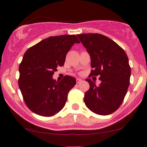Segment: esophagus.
<instances>
[{
  "mask_svg": "<svg viewBox=\"0 0 147 147\" xmlns=\"http://www.w3.org/2000/svg\"><path fill=\"white\" fill-rule=\"evenodd\" d=\"M76 81H77V84H79V83H81V82H83V80L80 78H77V79H76Z\"/></svg>",
  "mask_w": 147,
  "mask_h": 147,
  "instance_id": "1",
  "label": "esophagus"
}]
</instances>
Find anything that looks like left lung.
Segmentation results:
<instances>
[{"label":"left lung","instance_id":"left-lung-1","mask_svg":"<svg viewBox=\"0 0 147 147\" xmlns=\"http://www.w3.org/2000/svg\"><path fill=\"white\" fill-rule=\"evenodd\" d=\"M90 57V75L99 76L101 83L86 79L90 88L84 95L86 106L92 112L108 115L124 100L130 83L131 68L124 50L109 37L100 34L77 35Z\"/></svg>","mask_w":147,"mask_h":147}]
</instances>
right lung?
<instances>
[{
	"mask_svg": "<svg viewBox=\"0 0 147 147\" xmlns=\"http://www.w3.org/2000/svg\"><path fill=\"white\" fill-rule=\"evenodd\" d=\"M79 43L75 35L50 36L25 52L18 68V86L27 106L33 113L50 117L64 107L76 79L66 75L57 82L52 76L59 66L64 65L72 45Z\"/></svg>",
	"mask_w": 147,
	"mask_h": 147,
	"instance_id": "obj_1",
	"label": "right lung"
}]
</instances>
